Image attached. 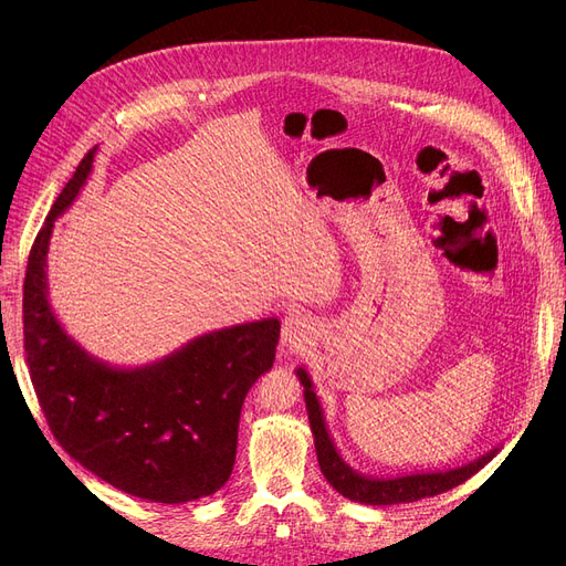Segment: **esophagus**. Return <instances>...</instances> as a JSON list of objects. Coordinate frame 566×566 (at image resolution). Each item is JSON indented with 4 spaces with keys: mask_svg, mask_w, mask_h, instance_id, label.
Returning a JSON list of instances; mask_svg holds the SVG:
<instances>
[{
    "mask_svg": "<svg viewBox=\"0 0 566 566\" xmlns=\"http://www.w3.org/2000/svg\"><path fill=\"white\" fill-rule=\"evenodd\" d=\"M314 335V323L305 314H289L282 323V344L289 348H301L303 344H312Z\"/></svg>",
    "mask_w": 566,
    "mask_h": 566,
    "instance_id": "esophagus-1",
    "label": "esophagus"
}]
</instances>
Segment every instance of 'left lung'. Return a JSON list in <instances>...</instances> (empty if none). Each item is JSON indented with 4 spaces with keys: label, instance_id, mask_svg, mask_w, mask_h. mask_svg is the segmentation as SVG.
I'll return each instance as SVG.
<instances>
[{
    "label": "left lung",
    "instance_id": "1",
    "mask_svg": "<svg viewBox=\"0 0 566 566\" xmlns=\"http://www.w3.org/2000/svg\"><path fill=\"white\" fill-rule=\"evenodd\" d=\"M295 376H298L303 385V395H305V406H307V418H310V429L314 436V448L318 457V465L323 478L328 480V484L342 493L344 497L360 502V504H399V502H415L422 497H433L438 493L450 491L465 480H470L474 472H480L497 452L500 448H493L491 452L478 457L474 461H468L457 468L448 470H429V472H408L399 474V478H374V474H365L360 470H353L344 457L339 454L337 444L328 431V424H325L323 418V408L321 401L314 392V382L307 374L305 367L295 369Z\"/></svg>",
    "mask_w": 566,
    "mask_h": 566
}]
</instances>
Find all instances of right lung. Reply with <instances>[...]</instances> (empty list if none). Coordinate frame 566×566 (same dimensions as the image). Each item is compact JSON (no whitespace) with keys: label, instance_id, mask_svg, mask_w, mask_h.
I'll use <instances>...</instances> for the list:
<instances>
[{"label":"right lung","instance_id":"obj_1","mask_svg":"<svg viewBox=\"0 0 566 566\" xmlns=\"http://www.w3.org/2000/svg\"><path fill=\"white\" fill-rule=\"evenodd\" d=\"M88 151L50 208L24 275V350L56 442L96 478L142 500L184 504L220 491L235 461L238 420L252 385L273 367L280 321L199 335L165 358L118 367L84 350L50 305L48 250L94 169Z\"/></svg>","mask_w":566,"mask_h":566}]
</instances>
